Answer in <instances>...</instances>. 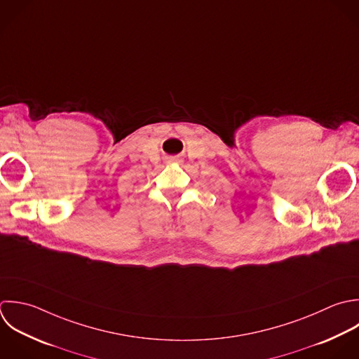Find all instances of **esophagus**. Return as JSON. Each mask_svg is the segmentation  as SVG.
<instances>
[{"mask_svg": "<svg viewBox=\"0 0 359 359\" xmlns=\"http://www.w3.org/2000/svg\"><path fill=\"white\" fill-rule=\"evenodd\" d=\"M170 162H180V159L176 158V156H173V158H170Z\"/></svg>", "mask_w": 359, "mask_h": 359, "instance_id": "34e87169", "label": "esophagus"}]
</instances>
